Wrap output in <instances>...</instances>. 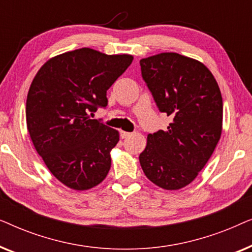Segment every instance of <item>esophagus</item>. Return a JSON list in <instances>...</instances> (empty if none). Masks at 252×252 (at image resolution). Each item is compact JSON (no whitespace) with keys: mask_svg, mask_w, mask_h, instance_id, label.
I'll use <instances>...</instances> for the list:
<instances>
[{"mask_svg":"<svg viewBox=\"0 0 252 252\" xmlns=\"http://www.w3.org/2000/svg\"><path fill=\"white\" fill-rule=\"evenodd\" d=\"M130 135H132V133L125 132V130H122V132H120V136H122V139H127V137H129Z\"/></svg>","mask_w":252,"mask_h":252,"instance_id":"34e87169","label":"esophagus"}]
</instances>
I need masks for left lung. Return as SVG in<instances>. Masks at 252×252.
Instances as JSON below:
<instances>
[{
  "label": "left lung",
  "instance_id": "8db88e82",
  "mask_svg": "<svg viewBox=\"0 0 252 252\" xmlns=\"http://www.w3.org/2000/svg\"><path fill=\"white\" fill-rule=\"evenodd\" d=\"M140 65L157 106L173 119L166 130L147 136L141 167L158 187L178 190L195 180L219 142L221 93L211 71L194 58L160 53Z\"/></svg>",
  "mask_w": 252,
  "mask_h": 252
}]
</instances>
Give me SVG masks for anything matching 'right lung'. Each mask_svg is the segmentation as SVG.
I'll list each match as a JSON object with an SVG mask.
<instances>
[{
	"label": "right lung",
	"mask_w": 252,
	"mask_h": 252,
	"mask_svg": "<svg viewBox=\"0 0 252 252\" xmlns=\"http://www.w3.org/2000/svg\"><path fill=\"white\" fill-rule=\"evenodd\" d=\"M132 62L128 54L81 48L51 57L34 77L27 129L48 170L66 187L88 190L108 175L119 132L91 115L106 106V91Z\"/></svg>",
	"instance_id": "obj_1"
}]
</instances>
